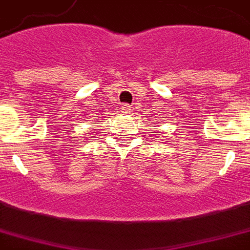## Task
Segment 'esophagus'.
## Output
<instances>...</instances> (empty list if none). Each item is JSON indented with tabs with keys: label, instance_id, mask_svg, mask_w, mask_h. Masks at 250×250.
Returning <instances> with one entry per match:
<instances>
[{
	"label": "esophagus",
	"instance_id": "esophagus-1",
	"mask_svg": "<svg viewBox=\"0 0 250 250\" xmlns=\"http://www.w3.org/2000/svg\"><path fill=\"white\" fill-rule=\"evenodd\" d=\"M120 109H122V112L125 113V115L131 112V107L128 105V104H125V105H122V108H120Z\"/></svg>",
	"mask_w": 250,
	"mask_h": 250
}]
</instances>
